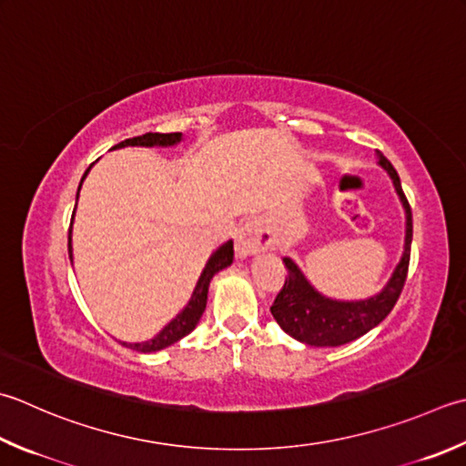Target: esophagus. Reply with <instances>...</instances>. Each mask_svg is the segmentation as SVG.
I'll use <instances>...</instances> for the list:
<instances>
[{"mask_svg":"<svg viewBox=\"0 0 466 466\" xmlns=\"http://www.w3.org/2000/svg\"><path fill=\"white\" fill-rule=\"evenodd\" d=\"M270 244H272V236L267 228L257 220H250L238 228L234 250L238 258H248V257H254V254L264 252Z\"/></svg>","mask_w":466,"mask_h":466,"instance_id":"obj_1","label":"esophagus"}]
</instances>
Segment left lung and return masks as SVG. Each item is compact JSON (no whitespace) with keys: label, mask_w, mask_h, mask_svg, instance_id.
Instances as JSON below:
<instances>
[{"label":"left lung","mask_w":466,"mask_h":466,"mask_svg":"<svg viewBox=\"0 0 466 466\" xmlns=\"http://www.w3.org/2000/svg\"><path fill=\"white\" fill-rule=\"evenodd\" d=\"M378 163L394 181L396 194L400 196V202H402L406 212V240L402 258L391 272L386 287L378 295L363 300H335L323 297L313 289L311 282L307 280L293 260L282 258L289 277L275 303H272L270 313L277 319L280 329L295 337L300 343L315 345V348H337V345L358 339V337L366 335L373 327L384 321L394 309L400 293H402L410 264V246H412V209H410L402 191L398 171L380 151Z\"/></svg>","instance_id":"8db88e82"}]
</instances>
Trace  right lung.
<instances>
[{
  "mask_svg": "<svg viewBox=\"0 0 466 466\" xmlns=\"http://www.w3.org/2000/svg\"><path fill=\"white\" fill-rule=\"evenodd\" d=\"M181 141V133H145L141 137H133V139H125L118 145H115L113 149L116 147H171V145H177ZM93 167V166H90ZM90 167L85 171V176L80 179V186L78 191L82 187V181L88 176ZM76 202H78V194H76ZM76 212V208H75ZM75 212H72V220H70V230H68V257L72 260V224H75ZM234 260V242L228 240L226 244H222L220 248H218L212 257L208 258L206 267L202 270V275L198 279V285L194 289V293H191L189 303L181 309V313H177L176 317L171 319V321L163 327V329L153 337V339L147 341H141V343H127L121 341L125 348H129L133 351H139V353H153V351H161L169 348L176 341H179L181 337L189 335L191 331L196 329V325L199 321V317L206 311V303H208V289H209V280L214 279L216 272H220L222 268L230 267Z\"/></svg>",
  "mask_w": 466,
  "mask_h": 466,
  "instance_id": "obj_1",
  "label": "right lung"
}]
</instances>
